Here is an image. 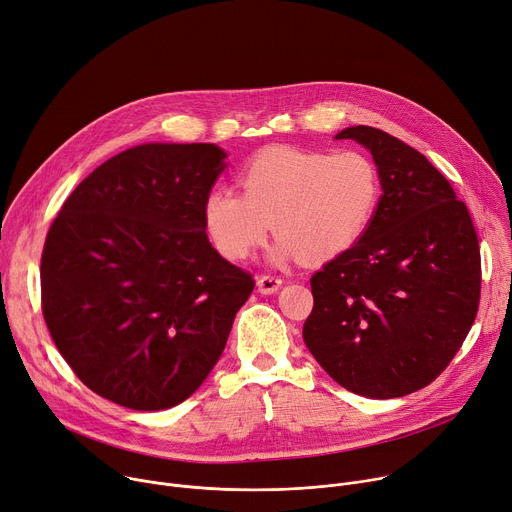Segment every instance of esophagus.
<instances>
[{"label": "esophagus", "mask_w": 512, "mask_h": 512, "mask_svg": "<svg viewBox=\"0 0 512 512\" xmlns=\"http://www.w3.org/2000/svg\"><path fill=\"white\" fill-rule=\"evenodd\" d=\"M280 285H282V280H280L278 276H270V274L258 276V291H260L262 295H272V293H276V291L280 289Z\"/></svg>", "instance_id": "1"}]
</instances>
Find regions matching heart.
Returning <instances> with one entry per match:
<instances>
[{
  "mask_svg": "<svg viewBox=\"0 0 512 512\" xmlns=\"http://www.w3.org/2000/svg\"><path fill=\"white\" fill-rule=\"evenodd\" d=\"M238 183L242 195L215 189L203 205L213 246L234 262L266 244L272 221L276 260H331L366 234L380 201L378 168L358 150L268 148L244 164Z\"/></svg>",
  "mask_w": 512,
  "mask_h": 512,
  "instance_id": "heart-1",
  "label": "heart"
}]
</instances>
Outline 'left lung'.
<instances>
[{
	"label": "left lung",
	"instance_id": "left-lung-1",
	"mask_svg": "<svg viewBox=\"0 0 512 512\" xmlns=\"http://www.w3.org/2000/svg\"><path fill=\"white\" fill-rule=\"evenodd\" d=\"M335 140L370 150L382 197L366 234L313 274L303 339L337 384L396 399L431 384L462 348L480 303L478 236L421 152L370 126Z\"/></svg>",
	"mask_w": 512,
	"mask_h": 512
}]
</instances>
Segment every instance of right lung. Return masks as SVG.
I'll list each match as a JSON object with an SVG mask.
<instances>
[{
	"mask_svg": "<svg viewBox=\"0 0 512 512\" xmlns=\"http://www.w3.org/2000/svg\"><path fill=\"white\" fill-rule=\"evenodd\" d=\"M225 152L142 144L79 183L46 234L40 289L77 378L134 411L170 409L219 360L250 272L209 244L203 205Z\"/></svg>",
	"mask_w": 512,
	"mask_h": 512,
	"instance_id": "1",
	"label": "right lung"
}]
</instances>
